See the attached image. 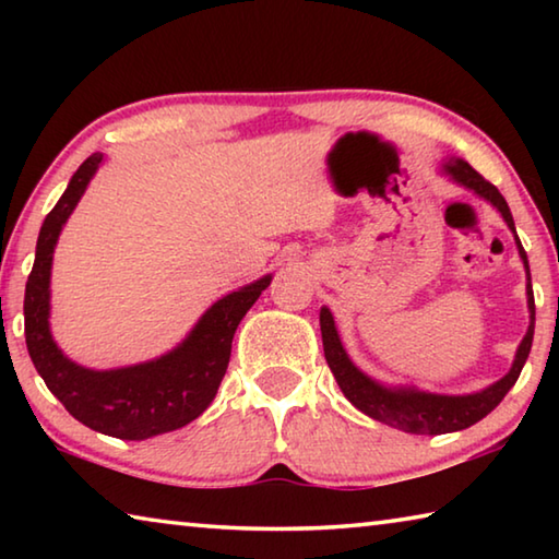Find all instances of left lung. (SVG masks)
<instances>
[{
    "label": "left lung",
    "instance_id": "8db88e82",
    "mask_svg": "<svg viewBox=\"0 0 559 559\" xmlns=\"http://www.w3.org/2000/svg\"><path fill=\"white\" fill-rule=\"evenodd\" d=\"M441 175H447L451 182L471 189L473 194H478L480 200L490 202L503 216L508 229L515 234L513 214L508 210V202L498 189L486 182L476 169H473L466 159L449 157L447 163H441ZM515 246L520 253V261L525 266L527 276V310H530V325L525 337L520 340L515 349V359L510 365L506 377H500L498 382L488 384L486 390L471 392V394H437V392H424L416 386H390L384 382L372 380L370 374H365L359 367L349 359L347 349L340 340L335 318L330 313V308H320V333H323V349L328 367L333 370L337 386L347 396V402L357 406L359 412L372 416L374 421H382L386 427H394L406 433H427V437H437V433H451L468 429L473 424L484 419L496 406L503 402V396L510 392V386L518 382L523 365L533 347V333H535V298H533V283H530V266H527V253L520 243L515 234Z\"/></svg>",
    "mask_w": 559,
    "mask_h": 559
}]
</instances>
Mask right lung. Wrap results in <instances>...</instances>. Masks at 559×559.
Returning <instances> with one entry per match:
<instances>
[{"mask_svg": "<svg viewBox=\"0 0 559 559\" xmlns=\"http://www.w3.org/2000/svg\"><path fill=\"white\" fill-rule=\"evenodd\" d=\"M93 153L75 169L69 187L46 214L36 241L34 269L24 293L26 349L49 386L73 419L88 429L126 441H143L182 429L212 404L231 357V340L241 318L271 286V273L226 293L197 320L189 335L169 353L116 370H91L63 355L51 335V263L56 241L103 165Z\"/></svg>", "mask_w": 559, "mask_h": 559, "instance_id": "obj_1", "label": "right lung"}]
</instances>
